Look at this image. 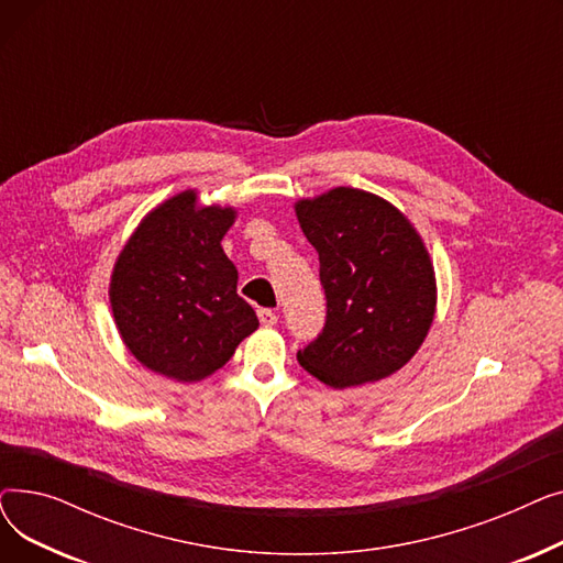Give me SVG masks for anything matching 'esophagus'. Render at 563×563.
<instances>
[{"instance_id":"1","label":"esophagus","mask_w":563,"mask_h":563,"mask_svg":"<svg viewBox=\"0 0 563 563\" xmlns=\"http://www.w3.org/2000/svg\"><path fill=\"white\" fill-rule=\"evenodd\" d=\"M257 317H260L262 327H276V323H278V314L274 310H269V308H260Z\"/></svg>"}]
</instances>
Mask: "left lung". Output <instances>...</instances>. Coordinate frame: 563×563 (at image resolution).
<instances>
[{"instance_id":"8db88e82","label":"left lung","mask_w":563,"mask_h":563,"mask_svg":"<svg viewBox=\"0 0 563 563\" xmlns=\"http://www.w3.org/2000/svg\"><path fill=\"white\" fill-rule=\"evenodd\" d=\"M319 253L327 323L297 353L331 388L363 386L401 369L422 346L435 312V276L418 230L374 194L335 187L297 205Z\"/></svg>"}]
</instances>
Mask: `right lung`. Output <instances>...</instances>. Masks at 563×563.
Returning a JSON list of instances; mask_svg holds the SVG:
<instances>
[{
  "label": "right lung",
  "instance_id": "add662e5",
  "mask_svg": "<svg viewBox=\"0 0 563 563\" xmlns=\"http://www.w3.org/2000/svg\"><path fill=\"white\" fill-rule=\"evenodd\" d=\"M234 217L232 207H198L189 189L155 207L118 255L109 301L118 333L143 367L200 380L260 327L221 249Z\"/></svg>",
  "mask_w": 563,
  "mask_h": 563
}]
</instances>
